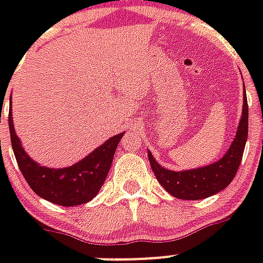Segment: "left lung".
<instances>
[{
	"label": "left lung",
	"mask_w": 263,
	"mask_h": 263,
	"mask_svg": "<svg viewBox=\"0 0 263 263\" xmlns=\"http://www.w3.org/2000/svg\"><path fill=\"white\" fill-rule=\"evenodd\" d=\"M247 135H249V106H247L245 87L240 123L232 144L229 146L228 152L225 153L222 158L216 161L214 164L188 169V171H180V172L169 171L161 166L153 157L150 150L147 152L148 161L157 180L171 195L177 199H203L222 191L231 184L240 166Z\"/></svg>",
	"instance_id": "obj_1"
}]
</instances>
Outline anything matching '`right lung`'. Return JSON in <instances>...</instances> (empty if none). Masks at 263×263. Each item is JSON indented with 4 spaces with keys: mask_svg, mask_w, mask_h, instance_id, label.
<instances>
[{
    "mask_svg": "<svg viewBox=\"0 0 263 263\" xmlns=\"http://www.w3.org/2000/svg\"><path fill=\"white\" fill-rule=\"evenodd\" d=\"M9 131L12 148L20 172L31 190L43 199L60 206H78L90 202L99 192L110 169L113 156L124 132L111 136L83 160L68 168H47L35 162L16 135L10 103Z\"/></svg>",
    "mask_w": 263,
    "mask_h": 263,
    "instance_id": "1",
    "label": "right lung"
}]
</instances>
